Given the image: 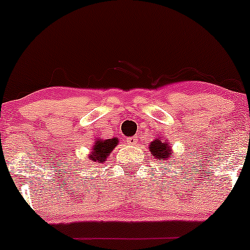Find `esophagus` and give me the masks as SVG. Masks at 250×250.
Returning <instances> with one entry per match:
<instances>
[{
  "mask_svg": "<svg viewBox=\"0 0 250 250\" xmlns=\"http://www.w3.org/2000/svg\"><path fill=\"white\" fill-rule=\"evenodd\" d=\"M126 142H127V144H130V146H135L137 142H138V139H137V136L128 137V138L126 139Z\"/></svg>",
  "mask_w": 250,
  "mask_h": 250,
  "instance_id": "34e87169",
  "label": "esophagus"
}]
</instances>
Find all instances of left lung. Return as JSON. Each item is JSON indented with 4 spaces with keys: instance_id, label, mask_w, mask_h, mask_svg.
I'll return each instance as SVG.
<instances>
[{
    "instance_id": "left-lung-1",
    "label": "left lung",
    "mask_w": 250,
    "mask_h": 250,
    "mask_svg": "<svg viewBox=\"0 0 250 250\" xmlns=\"http://www.w3.org/2000/svg\"><path fill=\"white\" fill-rule=\"evenodd\" d=\"M149 150L150 154L156 158V160L166 161L173 155V151H171L170 146H168V143H166L161 138H156V141H152L149 146Z\"/></svg>"
}]
</instances>
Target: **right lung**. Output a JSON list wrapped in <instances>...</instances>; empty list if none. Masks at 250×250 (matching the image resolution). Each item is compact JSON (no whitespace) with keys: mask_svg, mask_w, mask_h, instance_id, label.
Segmentation results:
<instances>
[{"mask_svg":"<svg viewBox=\"0 0 250 250\" xmlns=\"http://www.w3.org/2000/svg\"><path fill=\"white\" fill-rule=\"evenodd\" d=\"M117 138L106 139V141L98 139V141L95 142V146H93V155L89 158H92L93 162H104V161L107 160V157H108V155L111 154L112 150L114 149V146H117Z\"/></svg>","mask_w":250,"mask_h":250,"instance_id":"add662e5","label":"right lung"}]
</instances>
